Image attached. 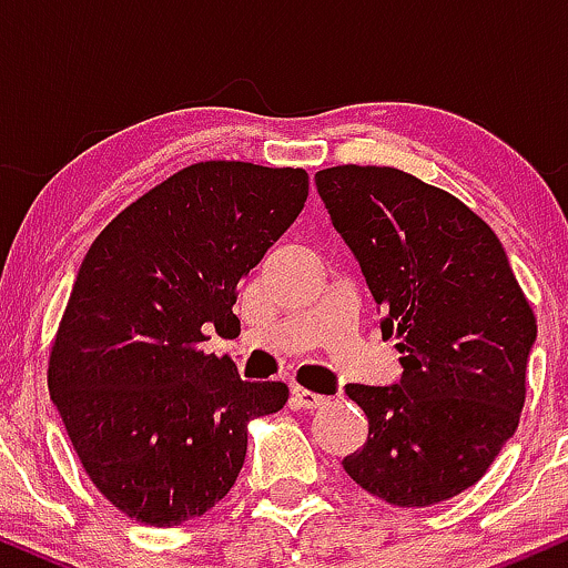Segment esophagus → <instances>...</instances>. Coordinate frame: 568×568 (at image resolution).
<instances>
[{"label":"esophagus","instance_id":"esophagus-1","mask_svg":"<svg viewBox=\"0 0 568 568\" xmlns=\"http://www.w3.org/2000/svg\"><path fill=\"white\" fill-rule=\"evenodd\" d=\"M293 400H296L302 408H310L312 410V408H321L323 403L328 400V397L312 393V389H304V387H293Z\"/></svg>","mask_w":568,"mask_h":568}]
</instances>
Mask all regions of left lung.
<instances>
[{"label": "left lung", "instance_id": "8db88e82", "mask_svg": "<svg viewBox=\"0 0 568 568\" xmlns=\"http://www.w3.org/2000/svg\"><path fill=\"white\" fill-rule=\"evenodd\" d=\"M315 184L403 366L389 387L347 384L368 440L342 465L389 505H438L513 438L537 317L497 234L454 194L376 165L325 168Z\"/></svg>", "mask_w": 568, "mask_h": 568}]
</instances>
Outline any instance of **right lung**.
I'll return each instance as SVG.
<instances>
[{
	"mask_svg": "<svg viewBox=\"0 0 568 568\" xmlns=\"http://www.w3.org/2000/svg\"><path fill=\"white\" fill-rule=\"evenodd\" d=\"M302 168L211 160L149 189L90 245L50 349L48 387L84 473L116 510L179 526L230 494L247 422L288 400L205 355L240 328L237 285L302 213Z\"/></svg>",
	"mask_w": 568,
	"mask_h": 568,
	"instance_id": "add662e5",
	"label": "right lung"
}]
</instances>
